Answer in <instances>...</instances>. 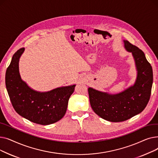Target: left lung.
<instances>
[{"label":"left lung","instance_id":"8db88e82","mask_svg":"<svg viewBox=\"0 0 158 158\" xmlns=\"http://www.w3.org/2000/svg\"><path fill=\"white\" fill-rule=\"evenodd\" d=\"M123 41L124 47L132 53L135 61L138 72L134 85L117 94L88 88L89 102L94 111L102 118L113 122L127 120L142 112L150 99L153 82L152 66L144 52L127 40Z\"/></svg>","mask_w":158,"mask_h":158}]
</instances>
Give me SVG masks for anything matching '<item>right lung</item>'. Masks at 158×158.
Returning a JSON list of instances; mask_svg holds the SVG:
<instances>
[{
  "instance_id": "1",
  "label": "right lung",
  "mask_w": 158,
  "mask_h": 158,
  "mask_svg": "<svg viewBox=\"0 0 158 158\" xmlns=\"http://www.w3.org/2000/svg\"><path fill=\"white\" fill-rule=\"evenodd\" d=\"M24 48L13 56L6 72V86L13 108L19 114L41 125H49L61 120L66 113L69 98L76 85L60 87L47 92L31 89L21 79L19 59Z\"/></svg>"
}]
</instances>
